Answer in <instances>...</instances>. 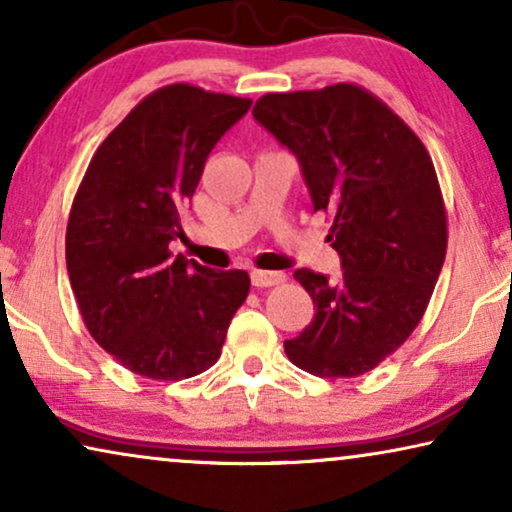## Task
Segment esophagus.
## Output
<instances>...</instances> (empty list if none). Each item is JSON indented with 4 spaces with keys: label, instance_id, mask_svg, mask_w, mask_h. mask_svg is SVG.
Masks as SVG:
<instances>
[{
    "label": "esophagus",
    "instance_id": "obj_1",
    "mask_svg": "<svg viewBox=\"0 0 512 512\" xmlns=\"http://www.w3.org/2000/svg\"><path fill=\"white\" fill-rule=\"evenodd\" d=\"M284 279H286L284 272H268V270H254V272H251V284L258 286V289L282 284Z\"/></svg>",
    "mask_w": 512,
    "mask_h": 512
}]
</instances>
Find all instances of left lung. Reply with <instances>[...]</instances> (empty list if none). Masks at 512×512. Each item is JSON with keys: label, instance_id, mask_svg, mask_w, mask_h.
<instances>
[{"label": "left lung", "instance_id": "left-lung-1", "mask_svg": "<svg viewBox=\"0 0 512 512\" xmlns=\"http://www.w3.org/2000/svg\"><path fill=\"white\" fill-rule=\"evenodd\" d=\"M254 118L296 156L342 275L300 268L314 317L284 342L293 366L356 377L394 354L419 319L447 251V216L429 151L382 100L352 83L268 93Z\"/></svg>", "mask_w": 512, "mask_h": 512}]
</instances>
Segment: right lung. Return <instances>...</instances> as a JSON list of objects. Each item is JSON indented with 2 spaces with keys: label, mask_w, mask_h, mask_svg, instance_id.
I'll return each instance as SVG.
<instances>
[{
  "label": "right lung",
  "mask_w": 512,
  "mask_h": 512,
  "mask_svg": "<svg viewBox=\"0 0 512 512\" xmlns=\"http://www.w3.org/2000/svg\"><path fill=\"white\" fill-rule=\"evenodd\" d=\"M251 100L172 83L144 97L100 144L67 223V272L97 345L132 373L186 380L214 366L247 300L244 270L184 254L181 207L216 142Z\"/></svg>",
  "instance_id": "1"
}]
</instances>
